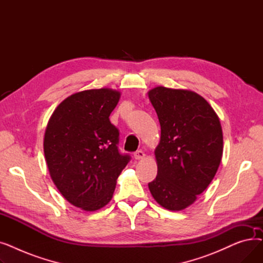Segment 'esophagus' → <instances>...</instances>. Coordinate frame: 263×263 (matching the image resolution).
Listing matches in <instances>:
<instances>
[{
    "instance_id": "34e87169",
    "label": "esophagus",
    "mask_w": 263,
    "mask_h": 263,
    "mask_svg": "<svg viewBox=\"0 0 263 263\" xmlns=\"http://www.w3.org/2000/svg\"><path fill=\"white\" fill-rule=\"evenodd\" d=\"M134 158L136 160H142L145 158V153L143 150H137L136 153H134Z\"/></svg>"
}]
</instances>
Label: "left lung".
Returning <instances> with one entry per match:
<instances>
[{
	"label": "left lung",
	"instance_id": "1",
	"mask_svg": "<svg viewBox=\"0 0 263 263\" xmlns=\"http://www.w3.org/2000/svg\"><path fill=\"white\" fill-rule=\"evenodd\" d=\"M148 97L161 126L158 175L148 186L163 208L180 211L213 180L223 156L222 126L212 106L192 90L158 86Z\"/></svg>",
	"mask_w": 263,
	"mask_h": 263
}]
</instances>
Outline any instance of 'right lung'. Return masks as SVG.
<instances>
[{"label": "right lung", "instance_id": "1", "mask_svg": "<svg viewBox=\"0 0 263 263\" xmlns=\"http://www.w3.org/2000/svg\"><path fill=\"white\" fill-rule=\"evenodd\" d=\"M119 98L120 92L110 88L76 92L48 122L44 151L50 176L66 200L84 211L109 202L131 159L120 155L119 131L108 118Z\"/></svg>", "mask_w": 263, "mask_h": 263}]
</instances>
